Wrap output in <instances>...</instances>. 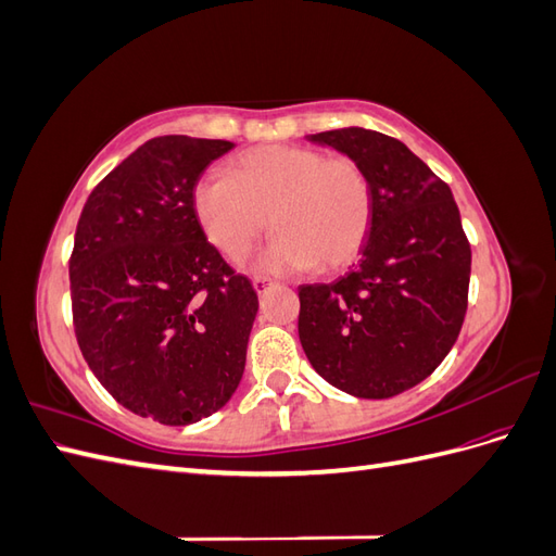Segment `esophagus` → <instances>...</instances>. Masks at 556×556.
Returning a JSON list of instances; mask_svg holds the SVG:
<instances>
[{
	"label": "esophagus",
	"mask_w": 556,
	"mask_h": 556,
	"mask_svg": "<svg viewBox=\"0 0 556 556\" xmlns=\"http://www.w3.org/2000/svg\"><path fill=\"white\" fill-rule=\"evenodd\" d=\"M274 285H276V282H274L271 278H264V276H260V278L252 280V288H255V292H257V294H264L266 290H271Z\"/></svg>",
	"instance_id": "34e87169"
}]
</instances>
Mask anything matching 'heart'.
Listing matches in <instances>:
<instances>
[{
	"label": "heart",
	"instance_id": "b5f03b06",
	"mask_svg": "<svg viewBox=\"0 0 556 556\" xmlns=\"http://www.w3.org/2000/svg\"><path fill=\"white\" fill-rule=\"evenodd\" d=\"M204 237L241 262L271 225L278 229L255 260L260 274H294L319 264L331 271L355 260L371 231L374 192L350 157L323 150L264 146L204 176L192 192Z\"/></svg>",
	"mask_w": 556,
	"mask_h": 556
}]
</instances>
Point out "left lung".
Here are the masks:
<instances>
[{"instance_id": "obj_1", "label": "left lung", "mask_w": 556, "mask_h": 556, "mask_svg": "<svg viewBox=\"0 0 556 556\" xmlns=\"http://www.w3.org/2000/svg\"><path fill=\"white\" fill-rule=\"evenodd\" d=\"M355 160L374 192L362 260L299 288V341L315 371L359 399H390L435 371L462 331L470 245L454 197L399 139L345 127L311 134Z\"/></svg>"}]
</instances>
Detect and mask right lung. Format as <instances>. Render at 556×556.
Listing matches in <instances>:
<instances>
[{
  "label": "right lung",
  "instance_id": "right-lung-1",
  "mask_svg": "<svg viewBox=\"0 0 556 556\" xmlns=\"http://www.w3.org/2000/svg\"><path fill=\"white\" fill-rule=\"evenodd\" d=\"M231 141H146L83 206L70 260L78 348L104 390L185 427L237 392L257 292L201 231L192 192Z\"/></svg>",
  "mask_w": 556,
  "mask_h": 556
}]
</instances>
